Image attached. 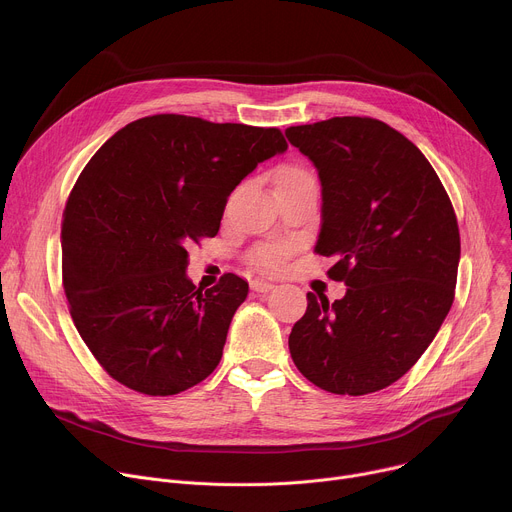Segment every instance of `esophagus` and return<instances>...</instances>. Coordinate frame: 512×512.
Wrapping results in <instances>:
<instances>
[{"instance_id": "obj_1", "label": "esophagus", "mask_w": 512, "mask_h": 512, "mask_svg": "<svg viewBox=\"0 0 512 512\" xmlns=\"http://www.w3.org/2000/svg\"><path fill=\"white\" fill-rule=\"evenodd\" d=\"M251 287H253V291H257V294H267V291H271V289L275 287V283L263 281V279H255V281L251 283Z\"/></svg>"}]
</instances>
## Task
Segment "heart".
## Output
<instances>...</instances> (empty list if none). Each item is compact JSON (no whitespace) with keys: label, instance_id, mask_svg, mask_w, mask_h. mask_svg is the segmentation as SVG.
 <instances>
[{"label":"heart","instance_id":"heart-1","mask_svg":"<svg viewBox=\"0 0 512 512\" xmlns=\"http://www.w3.org/2000/svg\"><path fill=\"white\" fill-rule=\"evenodd\" d=\"M302 168H287L285 172H300ZM291 251V245L285 243V241H273V243H265V245H259L255 247L251 253H249V261L259 267V269H275L279 267L285 257L289 255Z\"/></svg>","mask_w":512,"mask_h":512}]
</instances>
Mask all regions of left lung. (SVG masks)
Segmentation results:
<instances>
[{
  "label": "left lung",
  "mask_w": 512,
  "mask_h": 512,
  "mask_svg": "<svg viewBox=\"0 0 512 512\" xmlns=\"http://www.w3.org/2000/svg\"><path fill=\"white\" fill-rule=\"evenodd\" d=\"M322 182L316 253L348 285L334 304L308 294L289 334L298 371L336 395L399 381L446 320L458 277L460 231L444 184L403 133L373 117L287 127Z\"/></svg>",
  "instance_id": "left-lung-1"
}]
</instances>
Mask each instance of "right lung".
Wrapping results in <instances>:
<instances>
[{
    "label": "right lung",
    "mask_w": 512,
    "mask_h": 512,
    "mask_svg": "<svg viewBox=\"0 0 512 512\" xmlns=\"http://www.w3.org/2000/svg\"><path fill=\"white\" fill-rule=\"evenodd\" d=\"M277 127L162 113L109 137L62 214V285L81 338L109 377L152 397L182 393L221 362L249 285L186 277L188 247L214 237L229 194L283 154Z\"/></svg>",
    "instance_id": "right-lung-1"
}]
</instances>
